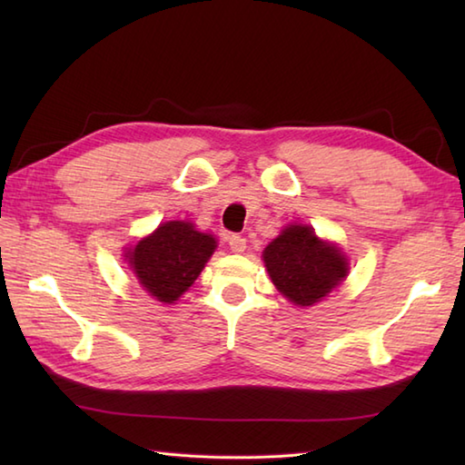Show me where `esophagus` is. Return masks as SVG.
<instances>
[{"mask_svg": "<svg viewBox=\"0 0 465 465\" xmlns=\"http://www.w3.org/2000/svg\"><path fill=\"white\" fill-rule=\"evenodd\" d=\"M227 243H230V250L233 253H242L245 250V238H242L238 233L230 235V238H227Z\"/></svg>", "mask_w": 465, "mask_h": 465, "instance_id": "esophagus-1", "label": "esophagus"}]
</instances>
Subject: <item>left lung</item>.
<instances>
[{
	"mask_svg": "<svg viewBox=\"0 0 465 465\" xmlns=\"http://www.w3.org/2000/svg\"><path fill=\"white\" fill-rule=\"evenodd\" d=\"M263 263L278 292L292 303L313 305L345 280L348 258L313 227L292 223L263 250Z\"/></svg>",
	"mask_w": 465,
	"mask_h": 465,
	"instance_id": "1",
	"label": "left lung"
}]
</instances>
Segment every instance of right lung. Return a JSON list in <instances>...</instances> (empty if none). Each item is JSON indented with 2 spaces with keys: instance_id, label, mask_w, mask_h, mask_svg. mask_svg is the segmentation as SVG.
I'll return each mask as SVG.
<instances>
[{
  "instance_id": "1",
  "label": "right lung",
  "mask_w": 465,
  "mask_h": 465,
  "mask_svg": "<svg viewBox=\"0 0 465 465\" xmlns=\"http://www.w3.org/2000/svg\"><path fill=\"white\" fill-rule=\"evenodd\" d=\"M215 248L213 235L197 232L193 223L165 222L127 250L125 260L153 300L173 303L192 288Z\"/></svg>"
}]
</instances>
